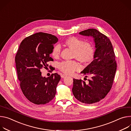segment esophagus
<instances>
[{
	"mask_svg": "<svg viewBox=\"0 0 131 131\" xmlns=\"http://www.w3.org/2000/svg\"><path fill=\"white\" fill-rule=\"evenodd\" d=\"M61 78H66V77H67V75H66V74H62L61 75Z\"/></svg>",
	"mask_w": 131,
	"mask_h": 131,
	"instance_id": "1",
	"label": "esophagus"
}]
</instances>
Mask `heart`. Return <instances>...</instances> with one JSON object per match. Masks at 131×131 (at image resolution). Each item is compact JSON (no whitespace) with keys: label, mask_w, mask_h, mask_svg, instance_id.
Segmentation results:
<instances>
[{"label":"heart","mask_w":131,"mask_h":131,"mask_svg":"<svg viewBox=\"0 0 131 131\" xmlns=\"http://www.w3.org/2000/svg\"><path fill=\"white\" fill-rule=\"evenodd\" d=\"M64 45L73 50V57L82 63L89 64L93 60L95 49L91 42L84 41L78 37L72 36L65 40ZM61 49L59 45H55L52 50V56L58 58L60 55ZM58 68L66 74H72L75 71L80 70L81 66L75 61H64L58 64Z\"/></svg>","instance_id":"b5f03b06"}]
</instances>
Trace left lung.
Masks as SVG:
<instances>
[{"label": "left lung", "mask_w": 131, "mask_h": 131, "mask_svg": "<svg viewBox=\"0 0 131 131\" xmlns=\"http://www.w3.org/2000/svg\"><path fill=\"white\" fill-rule=\"evenodd\" d=\"M79 34L92 37L96 50L94 60L81 72L86 78L90 75L92 79L88 80V83L73 79L72 93L80 102L92 104L104 99L110 91L117 63L111 42L106 35L94 28L83 31Z\"/></svg>", "instance_id": "8db88e82"}]
</instances>
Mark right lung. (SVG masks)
Wrapping results in <instances>:
<instances>
[{
  "mask_svg": "<svg viewBox=\"0 0 131 131\" xmlns=\"http://www.w3.org/2000/svg\"><path fill=\"white\" fill-rule=\"evenodd\" d=\"M58 41L57 37L50 34L37 33L22 40L16 54L20 88L25 97L34 104H46L55 96L60 75L56 73L42 77L40 69L47 68V62L53 60L50 54Z\"/></svg>",
  "mask_w": 131,
  "mask_h": 131,
  "instance_id": "obj_1",
  "label": "right lung"
}]
</instances>
